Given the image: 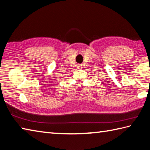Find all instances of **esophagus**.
Wrapping results in <instances>:
<instances>
[{
  "label": "esophagus",
  "mask_w": 150,
  "mask_h": 150,
  "mask_svg": "<svg viewBox=\"0 0 150 150\" xmlns=\"http://www.w3.org/2000/svg\"><path fill=\"white\" fill-rule=\"evenodd\" d=\"M77 66L79 68H82V65H81V64H77Z\"/></svg>",
  "instance_id": "obj_1"
}]
</instances>
